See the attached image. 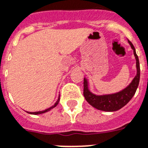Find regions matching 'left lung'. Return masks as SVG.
I'll use <instances>...</instances> for the list:
<instances>
[{
  "label": "left lung",
  "instance_id": "8db88e82",
  "mask_svg": "<svg viewBox=\"0 0 148 148\" xmlns=\"http://www.w3.org/2000/svg\"><path fill=\"white\" fill-rule=\"evenodd\" d=\"M129 43L131 46L132 49H133L134 56L136 60V68H137V74L130 83V84L127 87L123 89L118 92L108 94V95H97L93 94L89 91L88 87L87 80L84 78V95L86 100L87 101L89 105L94 107L95 108L104 111H116L120 110L123 107L127 104L129 101L135 95L136 89H137L140 80V64L138 57L135 49L133 44L128 40Z\"/></svg>",
  "mask_w": 148,
  "mask_h": 148
}]
</instances>
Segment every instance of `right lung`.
I'll return each mask as SVG.
<instances>
[{
	"label": "right lung",
	"instance_id": "right-lung-1",
	"mask_svg": "<svg viewBox=\"0 0 148 148\" xmlns=\"http://www.w3.org/2000/svg\"><path fill=\"white\" fill-rule=\"evenodd\" d=\"M59 97H60V95H59ZM59 99H58V100H57V101H56V102L55 103V105H53V106H52V107H50L49 108H47V109H46V110H41V111H38V112H28V114H34V115H36V114H43V113L47 112V111H49V110H50L51 109L54 108L55 107H56V105H58V104H59V100H60V99H59Z\"/></svg>",
	"mask_w": 148,
	"mask_h": 148
}]
</instances>
